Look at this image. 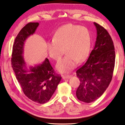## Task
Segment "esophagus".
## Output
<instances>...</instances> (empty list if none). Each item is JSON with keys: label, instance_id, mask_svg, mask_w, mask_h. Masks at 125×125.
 Returning a JSON list of instances; mask_svg holds the SVG:
<instances>
[{"label": "esophagus", "instance_id": "34e87169", "mask_svg": "<svg viewBox=\"0 0 125 125\" xmlns=\"http://www.w3.org/2000/svg\"><path fill=\"white\" fill-rule=\"evenodd\" d=\"M71 77V76H70V75H63V76H62V78L63 80H64V79L70 78Z\"/></svg>", "mask_w": 125, "mask_h": 125}]
</instances>
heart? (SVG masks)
Masks as SVG:
<instances>
[{"mask_svg":"<svg viewBox=\"0 0 125 125\" xmlns=\"http://www.w3.org/2000/svg\"><path fill=\"white\" fill-rule=\"evenodd\" d=\"M92 38L86 27L67 24L55 31L53 39L47 42L46 49L49 56L55 61L61 58L65 49L66 56L56 65L61 72H68L77 62H84L88 56Z\"/></svg>","mask_w":125,"mask_h":125,"instance_id":"1","label":"heart"}]
</instances>
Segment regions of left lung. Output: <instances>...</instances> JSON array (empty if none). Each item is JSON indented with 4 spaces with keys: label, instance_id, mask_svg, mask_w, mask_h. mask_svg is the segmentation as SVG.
<instances>
[{
    "label": "left lung",
    "instance_id": "obj_1",
    "mask_svg": "<svg viewBox=\"0 0 125 125\" xmlns=\"http://www.w3.org/2000/svg\"><path fill=\"white\" fill-rule=\"evenodd\" d=\"M94 24L97 30L94 47L86 62L76 71L80 81L76 96L85 103L97 100L106 90L112 80L115 63L111 37L104 27Z\"/></svg>",
    "mask_w": 125,
    "mask_h": 125
}]
</instances>
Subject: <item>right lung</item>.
Returning <instances> with one entry per match:
<instances>
[{
    "instance_id": "obj_1",
    "label": "right lung",
    "mask_w": 125,
    "mask_h": 125,
    "mask_svg": "<svg viewBox=\"0 0 125 125\" xmlns=\"http://www.w3.org/2000/svg\"><path fill=\"white\" fill-rule=\"evenodd\" d=\"M39 23H29L15 39L11 54V67L24 94L31 101L43 104L50 100L62 77L55 74L48 58L42 63L27 68L23 56L26 39L35 33Z\"/></svg>"
}]
</instances>
